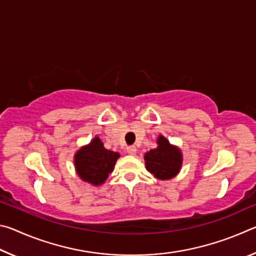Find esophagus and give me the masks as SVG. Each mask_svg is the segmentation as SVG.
Returning <instances> with one entry per match:
<instances>
[{
    "mask_svg": "<svg viewBox=\"0 0 256 256\" xmlns=\"http://www.w3.org/2000/svg\"><path fill=\"white\" fill-rule=\"evenodd\" d=\"M126 151H128V154H138V148L136 146H130L126 148Z\"/></svg>",
    "mask_w": 256,
    "mask_h": 256,
    "instance_id": "obj_1",
    "label": "esophagus"
}]
</instances>
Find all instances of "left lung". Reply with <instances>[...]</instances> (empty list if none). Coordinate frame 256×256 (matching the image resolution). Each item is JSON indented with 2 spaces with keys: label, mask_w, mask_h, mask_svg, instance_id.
<instances>
[{
  "label": "left lung",
  "mask_w": 256,
  "mask_h": 256,
  "mask_svg": "<svg viewBox=\"0 0 256 256\" xmlns=\"http://www.w3.org/2000/svg\"><path fill=\"white\" fill-rule=\"evenodd\" d=\"M158 146L144 154L146 167L151 174L159 180H170L177 175L182 166V154L174 146H170L166 138L160 136Z\"/></svg>",
  "instance_id": "1"
}]
</instances>
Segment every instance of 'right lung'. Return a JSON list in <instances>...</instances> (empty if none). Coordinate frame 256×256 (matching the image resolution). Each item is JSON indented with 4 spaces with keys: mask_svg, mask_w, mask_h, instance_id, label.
<instances>
[{
    "mask_svg": "<svg viewBox=\"0 0 256 256\" xmlns=\"http://www.w3.org/2000/svg\"><path fill=\"white\" fill-rule=\"evenodd\" d=\"M120 154L104 148L99 138H94L90 144L81 148L74 156L78 175L81 180L92 185H100L114 170Z\"/></svg>",
    "mask_w": 256,
    "mask_h": 256,
    "instance_id": "right-lung-1",
    "label": "right lung"
}]
</instances>
